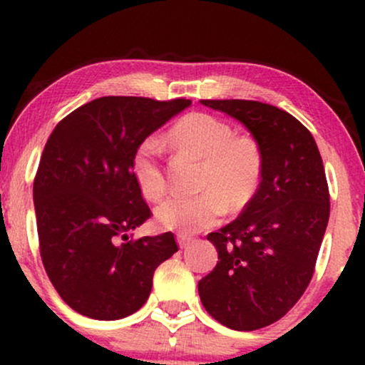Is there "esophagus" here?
<instances>
[{
  "label": "esophagus",
  "instance_id": "obj_1",
  "mask_svg": "<svg viewBox=\"0 0 365 365\" xmlns=\"http://www.w3.org/2000/svg\"><path fill=\"white\" fill-rule=\"evenodd\" d=\"M177 240H178L180 249H185V247L192 242V237H187V235H183V233H178Z\"/></svg>",
  "mask_w": 365,
  "mask_h": 365
}]
</instances>
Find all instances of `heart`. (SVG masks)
<instances>
[{
    "label": "heart",
    "instance_id": "1",
    "mask_svg": "<svg viewBox=\"0 0 365 365\" xmlns=\"http://www.w3.org/2000/svg\"><path fill=\"white\" fill-rule=\"evenodd\" d=\"M168 140L178 150L202 161L199 195H175L156 207L161 228L195 233L216 225L228 207L242 211L252 200L261 183L264 156L259 142L235 133L228 121L209 113H188L168 132ZM132 175L142 195L158 200L166 192L161 145L148 137L132 156Z\"/></svg>",
    "mask_w": 365,
    "mask_h": 365
}]
</instances>
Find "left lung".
I'll list each match as a JSON object with an SVG mask.
<instances>
[{
    "label": "left lung",
    "instance_id": "obj_1",
    "mask_svg": "<svg viewBox=\"0 0 365 365\" xmlns=\"http://www.w3.org/2000/svg\"><path fill=\"white\" fill-rule=\"evenodd\" d=\"M245 125L264 170L242 215L207 235L215 269L199 282L204 309L226 328L269 326L311 283L329 220V188L312 133L290 113L245 99H202Z\"/></svg>",
    "mask_w": 365,
    "mask_h": 365
}]
</instances>
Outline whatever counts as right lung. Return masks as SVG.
I'll use <instances>...</instances> for the list:
<instances>
[{
	"mask_svg": "<svg viewBox=\"0 0 365 365\" xmlns=\"http://www.w3.org/2000/svg\"><path fill=\"white\" fill-rule=\"evenodd\" d=\"M188 104L106 96L66 115L46 142L34 178L39 252L53 287L82 316L139 311L156 267L178 250L171 232L125 233L153 216L133 180V153Z\"/></svg>",
	"mask_w": 365,
	"mask_h": 365,
	"instance_id": "obj_1",
	"label": "right lung"
}]
</instances>
